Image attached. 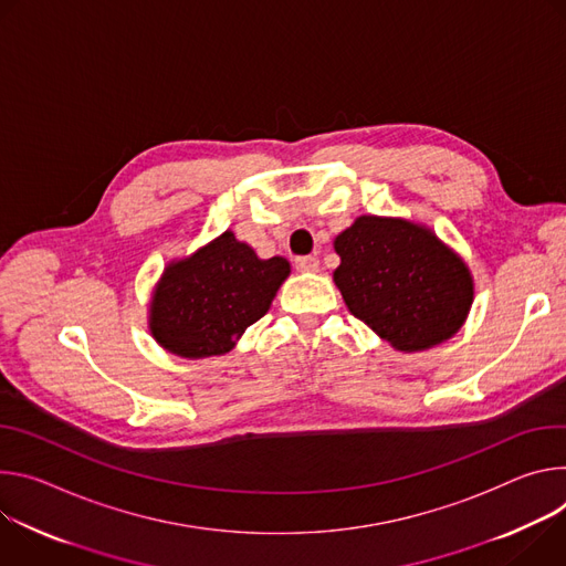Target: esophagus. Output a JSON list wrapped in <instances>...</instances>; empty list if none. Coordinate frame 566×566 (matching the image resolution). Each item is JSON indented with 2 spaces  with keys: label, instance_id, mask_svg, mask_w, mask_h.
Listing matches in <instances>:
<instances>
[{
  "label": "esophagus",
  "instance_id": "1",
  "mask_svg": "<svg viewBox=\"0 0 566 566\" xmlns=\"http://www.w3.org/2000/svg\"><path fill=\"white\" fill-rule=\"evenodd\" d=\"M294 265L298 272H317L319 270V261L315 256H298L294 261Z\"/></svg>",
  "mask_w": 566,
  "mask_h": 566
}]
</instances>
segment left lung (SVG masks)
<instances>
[{
	"label": "left lung",
	"instance_id": "left-lung-1",
	"mask_svg": "<svg viewBox=\"0 0 566 566\" xmlns=\"http://www.w3.org/2000/svg\"><path fill=\"white\" fill-rule=\"evenodd\" d=\"M333 281L350 315L396 350L418 353L454 337L474 301L459 251L407 218L359 216L333 242Z\"/></svg>",
	"mask_w": 566,
	"mask_h": 566
}]
</instances>
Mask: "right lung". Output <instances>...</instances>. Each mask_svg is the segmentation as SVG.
I'll use <instances>...</instances> for the list:
<instances>
[{
    "label": "right lung",
    "instance_id": "add662e5",
    "mask_svg": "<svg viewBox=\"0 0 566 566\" xmlns=\"http://www.w3.org/2000/svg\"><path fill=\"white\" fill-rule=\"evenodd\" d=\"M287 276L283 256L259 259L227 229L193 254L168 261L150 294L148 331L184 359L224 355L265 315Z\"/></svg>",
    "mask_w": 566,
    "mask_h": 566
}]
</instances>
